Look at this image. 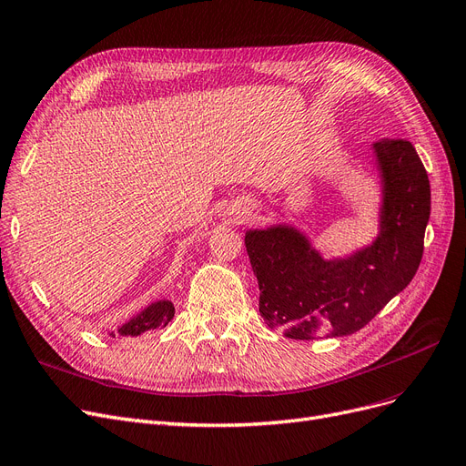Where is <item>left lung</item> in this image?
Here are the masks:
<instances>
[{
  "mask_svg": "<svg viewBox=\"0 0 466 466\" xmlns=\"http://www.w3.org/2000/svg\"><path fill=\"white\" fill-rule=\"evenodd\" d=\"M384 178L382 234L343 261H324L294 228L251 230L244 242L259 284V313L288 338L348 336L367 326L412 280L424 251L430 182L401 137L374 144Z\"/></svg>",
  "mask_w": 466,
  "mask_h": 466,
  "instance_id": "1",
  "label": "left lung"
}]
</instances>
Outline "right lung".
Listing matches in <instances>:
<instances>
[{
  "instance_id": "1",
  "label": "right lung",
  "mask_w": 466,
  "mask_h": 466,
  "mask_svg": "<svg viewBox=\"0 0 466 466\" xmlns=\"http://www.w3.org/2000/svg\"><path fill=\"white\" fill-rule=\"evenodd\" d=\"M172 317H175V305L170 301H157L144 309L140 315L134 317L125 326H120L118 336H140L149 330L163 329V326L170 322Z\"/></svg>"
}]
</instances>
